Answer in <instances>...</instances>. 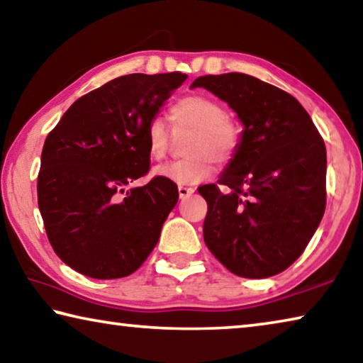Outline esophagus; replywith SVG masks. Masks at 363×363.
<instances>
[{
    "label": "esophagus",
    "instance_id": "obj_1",
    "mask_svg": "<svg viewBox=\"0 0 363 363\" xmlns=\"http://www.w3.org/2000/svg\"><path fill=\"white\" fill-rule=\"evenodd\" d=\"M177 190H179V199H186V196L192 195L195 192L194 187H184V186H179Z\"/></svg>",
    "mask_w": 363,
    "mask_h": 363
}]
</instances>
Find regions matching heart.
<instances>
[{
    "label": "heart",
    "instance_id": "1",
    "mask_svg": "<svg viewBox=\"0 0 363 363\" xmlns=\"http://www.w3.org/2000/svg\"><path fill=\"white\" fill-rule=\"evenodd\" d=\"M169 120L174 130H192L186 145L190 157L155 168V176L177 186H196L211 177L213 162L229 163L235 157L240 145V130L218 101L201 94L186 96L171 106ZM145 140L153 160L158 162L167 157L171 140L167 123L160 118L152 120L147 126Z\"/></svg>",
    "mask_w": 363,
    "mask_h": 363
}]
</instances>
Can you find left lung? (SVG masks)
I'll return each mask as SVG.
<instances>
[{
    "label": "left lung",
    "instance_id": "left-lung-1",
    "mask_svg": "<svg viewBox=\"0 0 363 363\" xmlns=\"http://www.w3.org/2000/svg\"><path fill=\"white\" fill-rule=\"evenodd\" d=\"M242 121L240 145L208 203L203 238L232 274L266 279L303 255L327 203V150L309 113L291 94L245 73L199 77Z\"/></svg>",
    "mask_w": 363,
    "mask_h": 363
}]
</instances>
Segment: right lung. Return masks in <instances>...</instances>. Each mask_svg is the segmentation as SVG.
I'll return each instance as SVG.
<instances>
[{
	"mask_svg": "<svg viewBox=\"0 0 363 363\" xmlns=\"http://www.w3.org/2000/svg\"><path fill=\"white\" fill-rule=\"evenodd\" d=\"M187 75L118 77L79 97L48 134L38 206L49 243L67 266L91 279L131 275L152 253L176 206L177 186L149 173L145 133Z\"/></svg>",
	"mask_w": 363,
	"mask_h": 363,
	"instance_id": "add662e5",
	"label": "right lung"
}]
</instances>
